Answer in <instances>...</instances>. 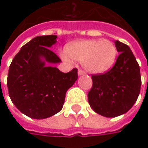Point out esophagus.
Here are the masks:
<instances>
[{"label": "esophagus", "instance_id": "34e87169", "mask_svg": "<svg viewBox=\"0 0 148 148\" xmlns=\"http://www.w3.org/2000/svg\"><path fill=\"white\" fill-rule=\"evenodd\" d=\"M77 73H78V76H82V75H85V72L82 71V70H78V71H77Z\"/></svg>", "mask_w": 148, "mask_h": 148}]
</instances>
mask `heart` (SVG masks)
Instances as JSON below:
<instances>
[{"label":"heart","mask_w":148,"mask_h":148,"mask_svg":"<svg viewBox=\"0 0 148 148\" xmlns=\"http://www.w3.org/2000/svg\"><path fill=\"white\" fill-rule=\"evenodd\" d=\"M117 55L116 46L110 39H86L69 44L61 57L65 62H82L86 71L99 74L110 69Z\"/></svg>","instance_id":"obj_1"}]
</instances>
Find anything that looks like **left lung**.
Returning <instances> with one entry per match:
<instances>
[{
    "label": "left lung",
    "instance_id": "1",
    "mask_svg": "<svg viewBox=\"0 0 148 148\" xmlns=\"http://www.w3.org/2000/svg\"><path fill=\"white\" fill-rule=\"evenodd\" d=\"M114 43L119 53L115 64L105 74L92 76L88 93L91 109L107 118L127 113L137 101L142 84L139 65L130 48L118 40Z\"/></svg>",
    "mask_w": 148,
    "mask_h": 148
}]
</instances>
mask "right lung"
Listing matches in <instances>:
<instances>
[{
  "mask_svg": "<svg viewBox=\"0 0 148 148\" xmlns=\"http://www.w3.org/2000/svg\"><path fill=\"white\" fill-rule=\"evenodd\" d=\"M57 35L34 38L15 55L10 66L7 86L10 98L26 116L43 119L58 114L66 92L77 80V69L63 73L54 64L61 59L50 50Z\"/></svg>",
  "mask_w": 148,
  "mask_h": 148,
  "instance_id": "obj_1",
  "label": "right lung"
}]
</instances>
